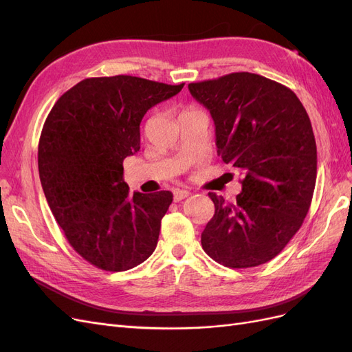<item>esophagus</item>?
<instances>
[{
  "label": "esophagus",
  "mask_w": 352,
  "mask_h": 352,
  "mask_svg": "<svg viewBox=\"0 0 352 352\" xmlns=\"http://www.w3.org/2000/svg\"><path fill=\"white\" fill-rule=\"evenodd\" d=\"M189 195H190V192H189V190H186V189H176L175 194H173V199L176 202H179V201H182L184 198H186Z\"/></svg>",
  "instance_id": "obj_1"
}]
</instances>
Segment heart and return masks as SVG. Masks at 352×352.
I'll return each instance as SVG.
<instances>
[{
    "mask_svg": "<svg viewBox=\"0 0 352 352\" xmlns=\"http://www.w3.org/2000/svg\"><path fill=\"white\" fill-rule=\"evenodd\" d=\"M186 111H189V110H186Z\"/></svg>",
    "mask_w": 352,
    "mask_h": 352,
    "instance_id": "heart-1",
    "label": "heart"
}]
</instances>
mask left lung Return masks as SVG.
I'll list each match as a JSON object with an SVG mask.
<instances>
[{
  "mask_svg": "<svg viewBox=\"0 0 352 352\" xmlns=\"http://www.w3.org/2000/svg\"><path fill=\"white\" fill-rule=\"evenodd\" d=\"M210 111L217 153L242 173L235 202L210 192L214 216L201 233L210 257L230 269L274 258L301 228L317 176L310 117L285 85L239 72L189 83Z\"/></svg>",
  "mask_w": 352,
  "mask_h": 352,
  "instance_id": "obj_1",
  "label": "left lung"
}]
</instances>
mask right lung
<instances>
[{
	"mask_svg": "<svg viewBox=\"0 0 352 352\" xmlns=\"http://www.w3.org/2000/svg\"><path fill=\"white\" fill-rule=\"evenodd\" d=\"M184 85L127 74L83 79L47 117L38 145L41 185L66 239L95 267L129 270L157 247L173 194H129L123 160L140 151L145 113Z\"/></svg>",
	"mask_w": 352,
	"mask_h": 352,
	"instance_id": "add662e5",
	"label": "right lung"
}]
</instances>
